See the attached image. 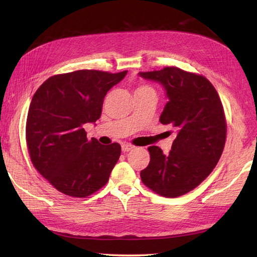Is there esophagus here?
Instances as JSON below:
<instances>
[{
	"mask_svg": "<svg viewBox=\"0 0 257 257\" xmlns=\"http://www.w3.org/2000/svg\"><path fill=\"white\" fill-rule=\"evenodd\" d=\"M133 148H134L133 145L123 144V145H122V151H123V152H128V151H131L132 149H133Z\"/></svg>",
	"mask_w": 257,
	"mask_h": 257,
	"instance_id": "obj_1",
	"label": "esophagus"
}]
</instances>
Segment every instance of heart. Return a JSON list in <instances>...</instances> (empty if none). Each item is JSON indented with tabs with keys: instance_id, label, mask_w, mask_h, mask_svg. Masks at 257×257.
Here are the masks:
<instances>
[{
	"instance_id": "heart-1",
	"label": "heart",
	"mask_w": 257,
	"mask_h": 257,
	"mask_svg": "<svg viewBox=\"0 0 257 257\" xmlns=\"http://www.w3.org/2000/svg\"><path fill=\"white\" fill-rule=\"evenodd\" d=\"M138 91H152V89L149 88V87H147V85H143V87H139L136 90V92H138Z\"/></svg>"
}]
</instances>
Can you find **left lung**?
I'll list each match as a JSON object with an SVG mask.
<instances>
[{
    "label": "left lung",
    "mask_w": 257,
    "mask_h": 257,
    "mask_svg": "<svg viewBox=\"0 0 257 257\" xmlns=\"http://www.w3.org/2000/svg\"><path fill=\"white\" fill-rule=\"evenodd\" d=\"M159 82L168 102L160 122L177 130L168 154L151 146L150 163L141 172L142 181L165 197H178L195 189L219 162L226 139V121L216 90L204 76L178 67L138 73Z\"/></svg>",
    "instance_id": "1"
}]
</instances>
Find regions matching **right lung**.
<instances>
[{"label":"right lung","instance_id":"1","mask_svg":"<svg viewBox=\"0 0 257 257\" xmlns=\"http://www.w3.org/2000/svg\"><path fill=\"white\" fill-rule=\"evenodd\" d=\"M81 69L52 76L37 89L27 119V144L34 167L58 191L87 197L108 182L121 146L87 138L85 123H95L104 97L126 76Z\"/></svg>","mask_w":257,"mask_h":257}]
</instances>
